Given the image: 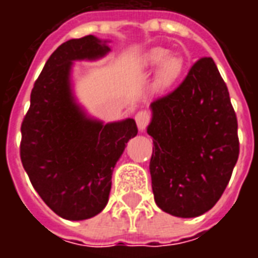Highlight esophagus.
Returning a JSON list of instances; mask_svg holds the SVG:
<instances>
[{"mask_svg":"<svg viewBox=\"0 0 258 258\" xmlns=\"http://www.w3.org/2000/svg\"><path fill=\"white\" fill-rule=\"evenodd\" d=\"M135 121H137L138 128H140L141 131H144V130L148 127L149 121H151V113L146 112V110H141V112L137 113V116H135Z\"/></svg>","mask_w":258,"mask_h":258,"instance_id":"obj_1","label":"esophagus"}]
</instances>
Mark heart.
<instances>
[{"label":"heart","mask_w":258,"mask_h":258,"mask_svg":"<svg viewBox=\"0 0 258 258\" xmlns=\"http://www.w3.org/2000/svg\"><path fill=\"white\" fill-rule=\"evenodd\" d=\"M148 64L151 68H162V80L167 84L178 79L182 70V62L178 58H170L166 49L153 51L148 58Z\"/></svg>","instance_id":"obj_1"}]
</instances>
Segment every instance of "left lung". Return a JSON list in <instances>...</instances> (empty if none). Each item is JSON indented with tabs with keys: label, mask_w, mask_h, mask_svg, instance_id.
Segmentation results:
<instances>
[{
	"label": "left lung",
	"mask_w": 258,
	"mask_h": 258,
	"mask_svg": "<svg viewBox=\"0 0 258 258\" xmlns=\"http://www.w3.org/2000/svg\"><path fill=\"white\" fill-rule=\"evenodd\" d=\"M151 107L155 202L171 216H202L221 198L239 156L238 118L214 60L195 62L184 81Z\"/></svg>",
	"instance_id": "left-lung-1"
}]
</instances>
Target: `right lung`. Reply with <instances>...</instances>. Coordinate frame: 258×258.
<instances>
[{
    "label": "right lung",
    "instance_id": "obj_1",
    "mask_svg": "<svg viewBox=\"0 0 258 258\" xmlns=\"http://www.w3.org/2000/svg\"><path fill=\"white\" fill-rule=\"evenodd\" d=\"M106 52L109 47L94 36L59 45L34 83L20 127V160L31 185L66 220H87L105 209L113 168L138 134L133 118L109 124L91 120L72 96V62Z\"/></svg>",
    "mask_w": 258,
    "mask_h": 258
}]
</instances>
